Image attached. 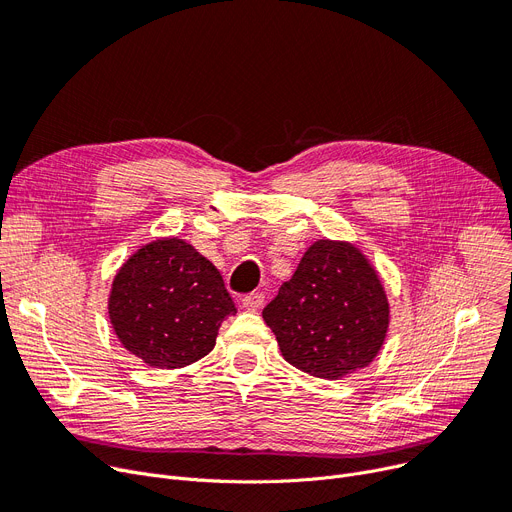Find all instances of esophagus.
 <instances>
[{
  "instance_id": "34e87169",
  "label": "esophagus",
  "mask_w": 512,
  "mask_h": 512,
  "mask_svg": "<svg viewBox=\"0 0 512 512\" xmlns=\"http://www.w3.org/2000/svg\"><path fill=\"white\" fill-rule=\"evenodd\" d=\"M241 304L246 310H258L264 304V294H262V291H252V294L243 296Z\"/></svg>"
}]
</instances>
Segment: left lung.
I'll use <instances>...</instances> for the list:
<instances>
[{
	"label": "left lung",
	"instance_id": "obj_1",
	"mask_svg": "<svg viewBox=\"0 0 512 512\" xmlns=\"http://www.w3.org/2000/svg\"><path fill=\"white\" fill-rule=\"evenodd\" d=\"M283 358L323 379L350 375L383 346L389 306L373 266L350 243L316 241L264 306Z\"/></svg>",
	"mask_w": 512,
	"mask_h": 512
}]
</instances>
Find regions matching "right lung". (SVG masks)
Wrapping results in <instances>:
<instances>
[{
	"label": "right lung",
	"instance_id": "1",
	"mask_svg": "<svg viewBox=\"0 0 512 512\" xmlns=\"http://www.w3.org/2000/svg\"><path fill=\"white\" fill-rule=\"evenodd\" d=\"M110 321L123 346L150 367L181 369L206 356L237 308L216 266L181 239H158L123 264Z\"/></svg>",
	"mask_w": 512,
	"mask_h": 512
}]
</instances>
